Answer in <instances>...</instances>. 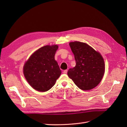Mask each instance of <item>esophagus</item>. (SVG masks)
Masks as SVG:
<instances>
[{
	"label": "esophagus",
	"instance_id": "esophagus-1",
	"mask_svg": "<svg viewBox=\"0 0 127 127\" xmlns=\"http://www.w3.org/2000/svg\"><path fill=\"white\" fill-rule=\"evenodd\" d=\"M67 72H68V70H64L63 72V74H66L67 73Z\"/></svg>",
	"mask_w": 127,
	"mask_h": 127
}]
</instances>
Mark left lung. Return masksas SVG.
Segmentation results:
<instances>
[{"label": "left lung", "mask_w": 127, "mask_h": 127, "mask_svg": "<svg viewBox=\"0 0 127 127\" xmlns=\"http://www.w3.org/2000/svg\"><path fill=\"white\" fill-rule=\"evenodd\" d=\"M76 66L69 69L68 75L81 90L88 91L101 81L105 72V63L100 53L86 43H69Z\"/></svg>", "instance_id": "obj_1"}]
</instances>
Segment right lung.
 Returning a JSON list of instances; mask_svg holds the SVG:
<instances>
[{
  "mask_svg": "<svg viewBox=\"0 0 127 127\" xmlns=\"http://www.w3.org/2000/svg\"><path fill=\"white\" fill-rule=\"evenodd\" d=\"M58 46L46 45L36 51L23 68V73L29 84L40 92L47 91L55 85L61 70L55 56Z\"/></svg>",
  "mask_w": 127,
  "mask_h": 127,
  "instance_id": "add662e5",
  "label": "right lung"
}]
</instances>
